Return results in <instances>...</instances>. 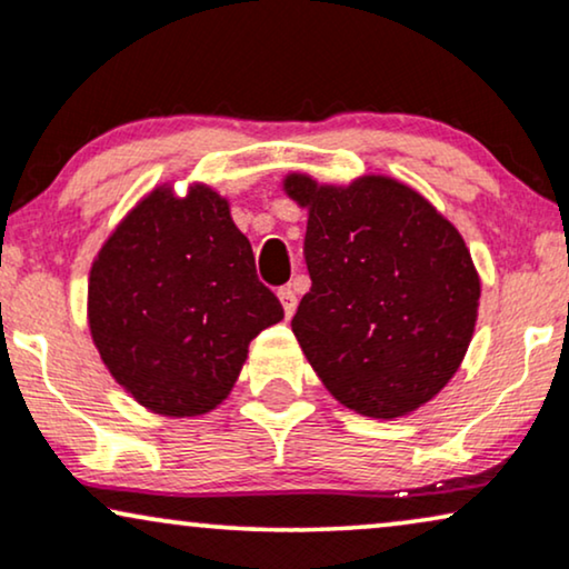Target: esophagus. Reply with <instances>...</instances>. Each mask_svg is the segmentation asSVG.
Returning a JSON list of instances; mask_svg holds the SVG:
<instances>
[{
    "mask_svg": "<svg viewBox=\"0 0 569 569\" xmlns=\"http://www.w3.org/2000/svg\"><path fill=\"white\" fill-rule=\"evenodd\" d=\"M279 300H282V308L287 316L295 313V308H298V295H295V287L287 284V287H279Z\"/></svg>",
    "mask_w": 569,
    "mask_h": 569,
    "instance_id": "1",
    "label": "esophagus"
}]
</instances>
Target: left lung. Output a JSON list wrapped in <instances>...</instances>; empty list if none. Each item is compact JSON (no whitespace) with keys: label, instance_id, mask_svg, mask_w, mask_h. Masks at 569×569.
<instances>
[{"label":"left lung","instance_id":"8db88e82","mask_svg":"<svg viewBox=\"0 0 569 569\" xmlns=\"http://www.w3.org/2000/svg\"><path fill=\"white\" fill-rule=\"evenodd\" d=\"M308 206L302 295L292 331L323 387L371 418L408 416L460 366L481 282L468 248L433 206L389 177L348 188L290 174Z\"/></svg>","mask_w":569,"mask_h":569}]
</instances>
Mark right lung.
Masks as SVG:
<instances>
[{
    "mask_svg": "<svg viewBox=\"0 0 569 569\" xmlns=\"http://www.w3.org/2000/svg\"><path fill=\"white\" fill-rule=\"evenodd\" d=\"M253 248L211 188H157L91 267L88 323L109 373L161 416H203L230 395L248 345L282 321Z\"/></svg>",
    "mask_w": 569,
    "mask_h": 569,
    "instance_id": "obj_1",
    "label": "right lung"
}]
</instances>
